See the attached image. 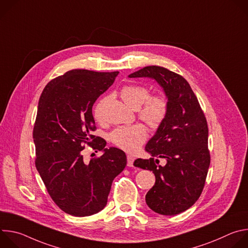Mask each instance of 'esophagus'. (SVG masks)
<instances>
[{
	"label": "esophagus",
	"mask_w": 248,
	"mask_h": 248,
	"mask_svg": "<svg viewBox=\"0 0 248 248\" xmlns=\"http://www.w3.org/2000/svg\"><path fill=\"white\" fill-rule=\"evenodd\" d=\"M127 166L128 167H133V162H134V157L131 155H127Z\"/></svg>",
	"instance_id": "34e87169"
}]
</instances>
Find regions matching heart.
I'll use <instances>...</instances> for the list:
<instances>
[{"label":"heart","mask_w":248,"mask_h":248,"mask_svg":"<svg viewBox=\"0 0 248 248\" xmlns=\"http://www.w3.org/2000/svg\"><path fill=\"white\" fill-rule=\"evenodd\" d=\"M121 97L132 109H137L138 118L152 128H157L166 119L169 109L167 98L162 94L150 95L144 85L127 84L121 89ZM110 96L102 97L95 105L93 116L97 122L105 120V108ZM147 138V131L141 124L121 126L113 130L110 140L119 148L126 152H135Z\"/></svg>","instance_id":"heart-1"}]
</instances>
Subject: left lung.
Here are the masks:
<instances>
[{
  "mask_svg": "<svg viewBox=\"0 0 248 248\" xmlns=\"http://www.w3.org/2000/svg\"><path fill=\"white\" fill-rule=\"evenodd\" d=\"M129 78H154L168 98L167 117L145 147L152 158L136 159L133 165L155 174L145 196L149 208L161 215L180 214L198 200L205 186L211 160L205 115L188 82L168 68L149 65ZM157 157L167 164L160 166Z\"/></svg>",
  "mask_w": 248,
  "mask_h": 248,
  "instance_id": "left-lung-1",
  "label": "left lung"
}]
</instances>
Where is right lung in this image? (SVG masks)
I'll return each mask as SVG.
<instances>
[{
  "instance_id": "obj_1",
  "label": "right lung",
  "mask_w": 248,
  "mask_h": 248,
  "mask_svg": "<svg viewBox=\"0 0 248 248\" xmlns=\"http://www.w3.org/2000/svg\"><path fill=\"white\" fill-rule=\"evenodd\" d=\"M119 72L72 69L44 88L33 128L35 166L53 201L65 213L84 217L98 213L108 201L114 179L126 166L121 149L105 148L96 130L92 107ZM85 145L103 155L86 164Z\"/></svg>"
}]
</instances>
